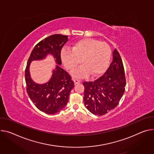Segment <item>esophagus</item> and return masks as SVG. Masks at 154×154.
Masks as SVG:
<instances>
[{"instance_id": "1", "label": "esophagus", "mask_w": 154, "mask_h": 154, "mask_svg": "<svg viewBox=\"0 0 154 154\" xmlns=\"http://www.w3.org/2000/svg\"><path fill=\"white\" fill-rule=\"evenodd\" d=\"M74 84H75V85L79 84V83H81V80H79V79H74Z\"/></svg>"}]
</instances>
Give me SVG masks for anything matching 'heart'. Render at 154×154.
I'll use <instances>...</instances> for the list:
<instances>
[{"label": "heart", "instance_id": "heart-1", "mask_svg": "<svg viewBox=\"0 0 154 154\" xmlns=\"http://www.w3.org/2000/svg\"><path fill=\"white\" fill-rule=\"evenodd\" d=\"M111 56V49L106 42L85 38L77 41L71 50H63L61 59L65 67L73 71L80 63V68L72 72L74 77L87 75L96 77L103 73L108 67Z\"/></svg>", "mask_w": 154, "mask_h": 154}]
</instances>
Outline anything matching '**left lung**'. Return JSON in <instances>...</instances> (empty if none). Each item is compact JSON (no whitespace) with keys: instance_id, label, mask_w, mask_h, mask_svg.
Listing matches in <instances>:
<instances>
[{"instance_id":"8db88e82","label":"left lung","mask_w":154,"mask_h":154,"mask_svg":"<svg viewBox=\"0 0 154 154\" xmlns=\"http://www.w3.org/2000/svg\"><path fill=\"white\" fill-rule=\"evenodd\" d=\"M112 56V61L101 77L83 83L84 104L94 115L103 116L114 109L125 91L126 79L122 58L116 49Z\"/></svg>"}]
</instances>
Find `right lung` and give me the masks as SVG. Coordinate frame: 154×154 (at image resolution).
I'll list each match as a JSON object with an SVG mask.
<instances>
[{
	"label": "right lung",
	"instance_id": "obj_1",
	"mask_svg": "<svg viewBox=\"0 0 154 154\" xmlns=\"http://www.w3.org/2000/svg\"><path fill=\"white\" fill-rule=\"evenodd\" d=\"M67 41L68 36L61 34H53L41 40L32 50L27 63L25 80L27 94L34 105L48 114L57 113L64 107L74 86L71 76L60 66L61 64V50ZM49 54L53 56L57 65L53 70L51 79L40 85L30 77V64L33 60L45 59Z\"/></svg>",
	"mask_w": 154,
	"mask_h": 154
}]
</instances>
